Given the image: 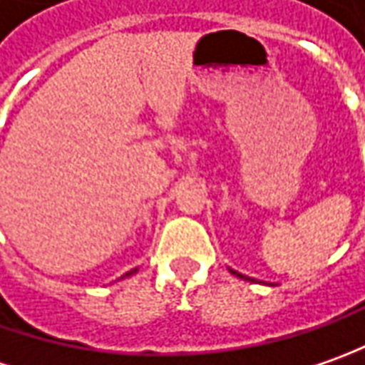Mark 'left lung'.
I'll use <instances>...</instances> for the list:
<instances>
[{
  "instance_id": "left-lung-1",
  "label": "left lung",
  "mask_w": 365,
  "mask_h": 365,
  "mask_svg": "<svg viewBox=\"0 0 365 365\" xmlns=\"http://www.w3.org/2000/svg\"><path fill=\"white\" fill-rule=\"evenodd\" d=\"M228 270H230V272H232L234 277H240V279H245V281H248V283H255V281H257V279H252V277H246V274H240V272H238V270L230 269V267H228Z\"/></svg>"
}]
</instances>
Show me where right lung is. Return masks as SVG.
Instances as JSON below:
<instances>
[{
  "instance_id": "right-lung-1",
  "label": "right lung",
  "mask_w": 365,
  "mask_h": 365,
  "mask_svg": "<svg viewBox=\"0 0 365 365\" xmlns=\"http://www.w3.org/2000/svg\"><path fill=\"white\" fill-rule=\"evenodd\" d=\"M137 270H139V269H133V270H129V272H125V274H123L120 279H127V277H133V274H135Z\"/></svg>"
}]
</instances>
